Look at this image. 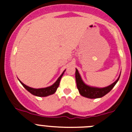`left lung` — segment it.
Returning a JSON list of instances; mask_svg holds the SVG:
<instances>
[{
	"instance_id": "1",
	"label": "left lung",
	"mask_w": 132,
	"mask_h": 132,
	"mask_svg": "<svg viewBox=\"0 0 132 132\" xmlns=\"http://www.w3.org/2000/svg\"><path fill=\"white\" fill-rule=\"evenodd\" d=\"M119 78H120V76L115 82H113L112 85H109L108 87H104V88H96V87H89L88 85H85L81 79L79 71L77 69L76 72H75L77 87L79 90V93L82 96L88 98H97L102 97L104 95H106L107 93H109L112 89L113 87L117 83L119 80Z\"/></svg>"
}]
</instances>
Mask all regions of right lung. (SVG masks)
I'll list each match as a JSON object with an SVG mask.
<instances>
[{
    "label": "right lung",
    "instance_id": "obj_1",
    "mask_svg": "<svg viewBox=\"0 0 132 132\" xmlns=\"http://www.w3.org/2000/svg\"><path fill=\"white\" fill-rule=\"evenodd\" d=\"M65 72V71H64ZM63 73L61 74L60 77L58 78V79L53 84V85L52 86H50V87H46V88H31V87H29L28 86H26V85H24L23 82H22L20 80V82H21V84L23 85V87L26 88V89L28 90V92H30L31 94H34L35 96H49V95H51V94H53L55 93V91L57 90V89L58 87H59V82H60V80L62 77L63 75Z\"/></svg>",
    "mask_w": 132,
    "mask_h": 132
}]
</instances>
